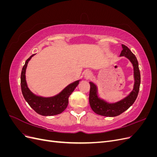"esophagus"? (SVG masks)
<instances>
[{
  "label": "esophagus",
  "instance_id": "esophagus-1",
  "mask_svg": "<svg viewBox=\"0 0 157 157\" xmlns=\"http://www.w3.org/2000/svg\"><path fill=\"white\" fill-rule=\"evenodd\" d=\"M92 77V73L90 71H86L84 74V78L85 79H89L90 77Z\"/></svg>",
  "mask_w": 157,
  "mask_h": 157
}]
</instances>
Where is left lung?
Returning a JSON list of instances; mask_svg holds the SVG:
<instances>
[{
    "label": "left lung",
    "instance_id": "left-lung-1",
    "mask_svg": "<svg viewBox=\"0 0 157 157\" xmlns=\"http://www.w3.org/2000/svg\"><path fill=\"white\" fill-rule=\"evenodd\" d=\"M122 50L120 56H125L129 59L134 67V85L133 90L127 97L122 100L115 103H109L101 99L98 96V90L96 85L93 82H90V89L89 95V102L90 107L94 113L98 115L104 117H117L124 113L125 111L133 105L139 93L141 76L139 69L138 61L136 56L131 50L124 44H122Z\"/></svg>",
    "mask_w": 157,
    "mask_h": 157
}]
</instances>
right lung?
Returning a JSON list of instances; mask_svg holds the SVG:
<instances>
[{
  "mask_svg": "<svg viewBox=\"0 0 157 157\" xmlns=\"http://www.w3.org/2000/svg\"><path fill=\"white\" fill-rule=\"evenodd\" d=\"M33 54L28 58L23 65L21 74V88L23 96L30 107L36 113L42 116H54L62 113L67 108L69 98L78 86L80 80H77L63 89L59 94L54 97L43 98L33 94L27 87L25 80V71L29 61Z\"/></svg>",
  "mask_w": 157,
  "mask_h": 157,
  "instance_id": "1",
  "label": "right lung"
}]
</instances>
